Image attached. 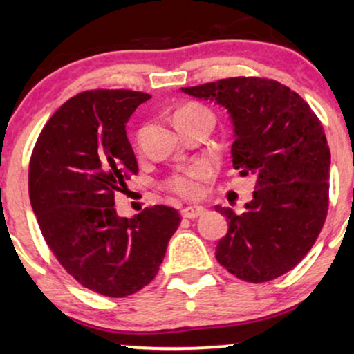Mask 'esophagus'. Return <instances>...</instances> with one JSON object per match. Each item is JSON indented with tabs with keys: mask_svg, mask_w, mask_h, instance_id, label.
Here are the masks:
<instances>
[{
	"mask_svg": "<svg viewBox=\"0 0 354 354\" xmlns=\"http://www.w3.org/2000/svg\"><path fill=\"white\" fill-rule=\"evenodd\" d=\"M203 213H205V208H203V206H196V205L186 206V208L181 209L183 218H188V219H194V218L201 216Z\"/></svg>",
	"mask_w": 354,
	"mask_h": 354,
	"instance_id": "34e87169",
	"label": "esophagus"
}]
</instances>
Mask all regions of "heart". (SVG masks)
<instances>
[{
  "mask_svg": "<svg viewBox=\"0 0 354 354\" xmlns=\"http://www.w3.org/2000/svg\"><path fill=\"white\" fill-rule=\"evenodd\" d=\"M196 116H209L211 115L201 106H185L174 115V121L180 123L183 120ZM209 169L206 165H191L188 168H183L180 171L169 174L163 180V186L166 189L173 191L174 194L183 198H193L200 193L201 180L208 176Z\"/></svg>",
  "mask_w": 354,
  "mask_h": 354,
  "instance_id": "heart-1",
  "label": "heart"
}]
</instances>
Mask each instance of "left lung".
Masks as SVG:
<instances>
[{"mask_svg": "<svg viewBox=\"0 0 354 354\" xmlns=\"http://www.w3.org/2000/svg\"><path fill=\"white\" fill-rule=\"evenodd\" d=\"M181 91L228 109L234 169L256 176L241 214L216 206L230 221L218 263L248 283L288 273L315 245L330 206L331 154L319 118L298 93L268 78L234 76Z\"/></svg>", "mask_w": 354, "mask_h": 354, "instance_id": "obj_1", "label": "left lung"}]
</instances>
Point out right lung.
Here are the masks:
<instances>
[{
	"label": "right lung",
	"mask_w": 354,
	"mask_h": 354,
	"mask_svg": "<svg viewBox=\"0 0 354 354\" xmlns=\"http://www.w3.org/2000/svg\"><path fill=\"white\" fill-rule=\"evenodd\" d=\"M149 98L131 89L80 93L48 120L31 153L28 189L44 241L81 286L109 298L153 281L181 223L166 205L133 219L115 209V193L138 173L126 121Z\"/></svg>",
	"instance_id": "1"
}]
</instances>
